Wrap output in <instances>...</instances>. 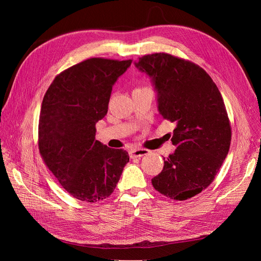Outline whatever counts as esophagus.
<instances>
[{"label":"esophagus","mask_w":261,"mask_h":261,"mask_svg":"<svg viewBox=\"0 0 261 261\" xmlns=\"http://www.w3.org/2000/svg\"><path fill=\"white\" fill-rule=\"evenodd\" d=\"M149 153V150L143 149V148H136V149H132L129 151V156L132 159H135V158H140L143 155H146Z\"/></svg>","instance_id":"obj_1"}]
</instances>
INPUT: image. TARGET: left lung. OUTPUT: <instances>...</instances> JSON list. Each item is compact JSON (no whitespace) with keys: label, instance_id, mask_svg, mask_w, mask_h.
<instances>
[{"label":"left lung","instance_id":"left-lung-1","mask_svg":"<svg viewBox=\"0 0 261 261\" xmlns=\"http://www.w3.org/2000/svg\"><path fill=\"white\" fill-rule=\"evenodd\" d=\"M135 66L151 80L160 115L176 124L171 138L175 151L163 158V170L151 183L171 199L192 198L212 183L230 149L222 96L201 67L173 55H145Z\"/></svg>","mask_w":261,"mask_h":261}]
</instances>
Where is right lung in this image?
<instances>
[{
  "label": "right lung",
  "mask_w": 261,
  "mask_h": 261,
  "mask_svg": "<svg viewBox=\"0 0 261 261\" xmlns=\"http://www.w3.org/2000/svg\"><path fill=\"white\" fill-rule=\"evenodd\" d=\"M132 60L93 58L67 68L46 90L39 118V150L69 195L88 202L113 193L128 152L96 139V124L108 113L112 87Z\"/></svg>",
  "instance_id": "obj_1"
}]
</instances>
